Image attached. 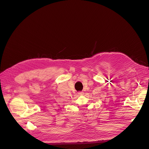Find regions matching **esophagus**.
<instances>
[{
  "label": "esophagus",
  "instance_id": "esophagus-1",
  "mask_svg": "<svg viewBox=\"0 0 149 149\" xmlns=\"http://www.w3.org/2000/svg\"><path fill=\"white\" fill-rule=\"evenodd\" d=\"M78 94L79 95H83V94H84V92H82V91H81V92H78Z\"/></svg>",
  "mask_w": 149,
  "mask_h": 149
}]
</instances>
